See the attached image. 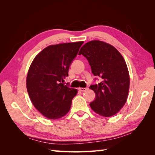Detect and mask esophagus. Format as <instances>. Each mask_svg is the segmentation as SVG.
<instances>
[{"label": "esophagus", "instance_id": "1", "mask_svg": "<svg viewBox=\"0 0 155 155\" xmlns=\"http://www.w3.org/2000/svg\"><path fill=\"white\" fill-rule=\"evenodd\" d=\"M79 90L80 91H81V92H84V91H87V88H82V87H79Z\"/></svg>", "mask_w": 155, "mask_h": 155}]
</instances>
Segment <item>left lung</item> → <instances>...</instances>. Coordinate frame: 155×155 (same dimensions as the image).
I'll list each match as a JSON object with an SVG mask.
<instances>
[{
  "label": "left lung",
  "mask_w": 155,
  "mask_h": 155,
  "mask_svg": "<svg viewBox=\"0 0 155 155\" xmlns=\"http://www.w3.org/2000/svg\"><path fill=\"white\" fill-rule=\"evenodd\" d=\"M81 54L87 59L93 74L102 79L89 87L96 94V99L90 104L91 109L104 117L118 113L127 100L130 85L123 56L113 46L97 40L84 45L79 50Z\"/></svg>",
  "instance_id": "8db88e82"
}]
</instances>
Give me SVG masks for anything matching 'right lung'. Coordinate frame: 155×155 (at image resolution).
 <instances>
[{
    "instance_id": "obj_1",
    "label": "right lung",
    "mask_w": 155,
    "mask_h": 155,
    "mask_svg": "<svg viewBox=\"0 0 155 155\" xmlns=\"http://www.w3.org/2000/svg\"><path fill=\"white\" fill-rule=\"evenodd\" d=\"M83 41L50 45L37 54L26 77V88L32 104L50 120L69 112L78 90L63 84L72 60Z\"/></svg>"
}]
</instances>
